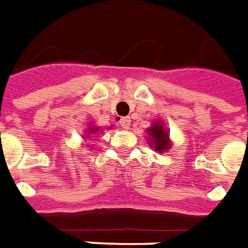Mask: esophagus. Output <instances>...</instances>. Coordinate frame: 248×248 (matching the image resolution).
Here are the masks:
<instances>
[{"instance_id":"1","label":"esophagus","mask_w":248,"mask_h":248,"mask_svg":"<svg viewBox=\"0 0 248 248\" xmlns=\"http://www.w3.org/2000/svg\"><path fill=\"white\" fill-rule=\"evenodd\" d=\"M130 124H131V121H130V118H127V117L119 119V124H121V127H122V129H124V130L129 129Z\"/></svg>"}]
</instances>
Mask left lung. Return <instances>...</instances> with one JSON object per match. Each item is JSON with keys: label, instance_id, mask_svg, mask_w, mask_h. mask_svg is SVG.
I'll use <instances>...</instances> for the list:
<instances>
[{"label": "left lung", "instance_id": "1", "mask_svg": "<svg viewBox=\"0 0 248 248\" xmlns=\"http://www.w3.org/2000/svg\"><path fill=\"white\" fill-rule=\"evenodd\" d=\"M147 134L150 138V146L155 148L157 152H164L170 147L168 130L159 121L154 122L151 127H148Z\"/></svg>", "mask_w": 248, "mask_h": 248}]
</instances>
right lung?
<instances>
[{
  "instance_id": "add662e5",
  "label": "right lung",
  "mask_w": 248,
  "mask_h": 248,
  "mask_svg": "<svg viewBox=\"0 0 248 248\" xmlns=\"http://www.w3.org/2000/svg\"><path fill=\"white\" fill-rule=\"evenodd\" d=\"M97 131H98V129H97V127H91V129H89V131H87V134H93V133H97Z\"/></svg>"
}]
</instances>
